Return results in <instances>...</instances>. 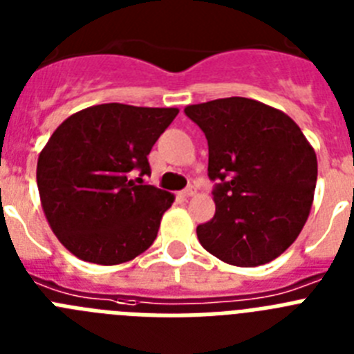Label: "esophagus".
Listing matches in <instances>:
<instances>
[{"mask_svg": "<svg viewBox=\"0 0 354 354\" xmlns=\"http://www.w3.org/2000/svg\"><path fill=\"white\" fill-rule=\"evenodd\" d=\"M196 193V189L193 186H189V187H186V189H183V192H180V196H183V198H189V196H193Z\"/></svg>", "mask_w": 354, "mask_h": 354, "instance_id": "obj_1", "label": "esophagus"}]
</instances>
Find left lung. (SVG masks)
<instances>
[{
  "label": "left lung",
  "instance_id": "left-lung-1",
  "mask_svg": "<svg viewBox=\"0 0 354 354\" xmlns=\"http://www.w3.org/2000/svg\"><path fill=\"white\" fill-rule=\"evenodd\" d=\"M204 131L216 212L196 227L200 245L227 264L253 268L282 255L314 202L317 158L283 111L246 97L192 104Z\"/></svg>",
  "mask_w": 354,
  "mask_h": 354
}]
</instances>
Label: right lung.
<instances>
[{
    "instance_id": "add662e5",
    "label": "right lung",
    "mask_w": 354,
    "mask_h": 354,
    "mask_svg": "<svg viewBox=\"0 0 354 354\" xmlns=\"http://www.w3.org/2000/svg\"><path fill=\"white\" fill-rule=\"evenodd\" d=\"M177 113L109 102L56 127L39 154L37 186L49 227L72 255L115 266L154 243L175 196L142 177L150 175L147 156Z\"/></svg>"
}]
</instances>
